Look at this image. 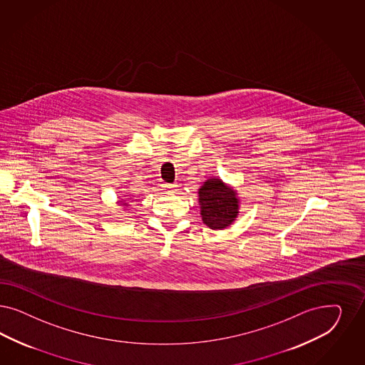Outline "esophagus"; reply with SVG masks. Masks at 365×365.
I'll use <instances>...</instances> for the list:
<instances>
[{"label": "esophagus", "instance_id": "obj_1", "mask_svg": "<svg viewBox=\"0 0 365 365\" xmlns=\"http://www.w3.org/2000/svg\"><path fill=\"white\" fill-rule=\"evenodd\" d=\"M175 187L176 185H174V183H164L163 185V190H165V191H174Z\"/></svg>", "mask_w": 365, "mask_h": 365}]
</instances>
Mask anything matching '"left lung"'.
<instances>
[{
  "label": "left lung",
  "mask_w": 365,
  "mask_h": 365,
  "mask_svg": "<svg viewBox=\"0 0 365 365\" xmlns=\"http://www.w3.org/2000/svg\"><path fill=\"white\" fill-rule=\"evenodd\" d=\"M202 221L210 229H225L239 213L236 191L227 187L221 179H209L200 189Z\"/></svg>",
  "instance_id": "left-lung-1"
}]
</instances>
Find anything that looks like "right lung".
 I'll use <instances>...</instances> for the list:
<instances>
[{
    "label": "right lung",
    "mask_w": 365,
    "mask_h": 365,
    "mask_svg": "<svg viewBox=\"0 0 365 365\" xmlns=\"http://www.w3.org/2000/svg\"><path fill=\"white\" fill-rule=\"evenodd\" d=\"M123 202V201H121ZM121 205H126V203H124V202H123V203H121Z\"/></svg>",
    "instance_id": "1"
}]
</instances>
